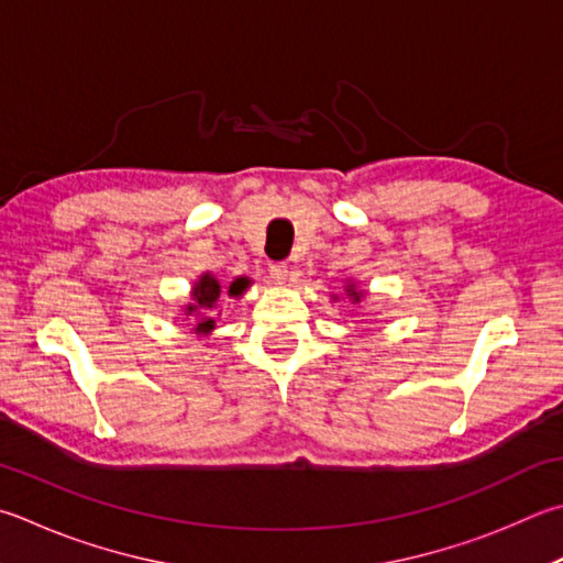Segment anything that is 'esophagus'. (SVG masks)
<instances>
[{"mask_svg": "<svg viewBox=\"0 0 563 563\" xmlns=\"http://www.w3.org/2000/svg\"><path fill=\"white\" fill-rule=\"evenodd\" d=\"M288 275H290L288 263H271V278L275 283H285L288 280Z\"/></svg>", "mask_w": 563, "mask_h": 563, "instance_id": "obj_1", "label": "esophagus"}]
</instances>
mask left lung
<instances>
[{
    "mask_svg": "<svg viewBox=\"0 0 563 563\" xmlns=\"http://www.w3.org/2000/svg\"><path fill=\"white\" fill-rule=\"evenodd\" d=\"M350 295H352L354 300H360V298H362V292H356V290H354V285H350Z\"/></svg>",
    "mask_w": 563,
    "mask_h": 563,
    "instance_id": "8db88e82",
    "label": "left lung"
}]
</instances>
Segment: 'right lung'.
<instances>
[{
  "mask_svg": "<svg viewBox=\"0 0 563 563\" xmlns=\"http://www.w3.org/2000/svg\"><path fill=\"white\" fill-rule=\"evenodd\" d=\"M249 283H251V280H246V278L233 280V283L229 285V295H241L243 288H249ZM191 298H194V302L187 305V312L194 314V312H198L199 309L202 310V312L199 313L197 332L207 334V332L213 330V317L207 314V312H211L213 308H217V302H219V298H221V285H219V280L211 278L209 273L201 275V280H199L197 285H194Z\"/></svg>",
  "mask_w": 563,
  "mask_h": 563,
  "instance_id": "right-lung-1",
  "label": "right lung"
}]
</instances>
